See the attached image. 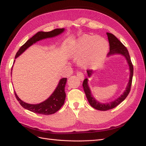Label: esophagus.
I'll return each instance as SVG.
<instances>
[{
	"label": "esophagus",
	"mask_w": 146,
	"mask_h": 146,
	"mask_svg": "<svg viewBox=\"0 0 146 146\" xmlns=\"http://www.w3.org/2000/svg\"><path fill=\"white\" fill-rule=\"evenodd\" d=\"M76 74H77V76L78 77L81 81L83 80V79H84V74H83V73H81L80 72H78Z\"/></svg>",
	"instance_id": "34e87169"
}]
</instances>
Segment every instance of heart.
I'll use <instances>...</instances> for the list:
<instances>
[{"mask_svg": "<svg viewBox=\"0 0 146 146\" xmlns=\"http://www.w3.org/2000/svg\"><path fill=\"white\" fill-rule=\"evenodd\" d=\"M70 53L79 58L84 68H98L102 65L109 50V43L103 37L83 35L69 45Z\"/></svg>", "mask_w": 146, "mask_h": 146, "instance_id": "obj_1", "label": "heart"}]
</instances>
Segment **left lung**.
<instances>
[{
	"label": "left lung",
	"mask_w": 146,
	"mask_h": 146,
	"mask_svg": "<svg viewBox=\"0 0 146 146\" xmlns=\"http://www.w3.org/2000/svg\"><path fill=\"white\" fill-rule=\"evenodd\" d=\"M108 40L110 43V52L108 54V57H110L113 55H121L125 58L126 62L129 66V80L128 83L126 86V90H124L123 94L120 96L118 97L114 101H111L108 103H101L95 99V98L93 96L91 93L90 88L88 86V78L93 76L94 73V72L92 70H87L88 73V78L84 79L83 83V86L84 91L85 93L86 96L88 101L91 106L94 108V109L100 111H107L109 110L113 109L114 108L117 106L118 104H119L121 102L126 99L127 96L128 94L129 93L131 90V86L132 84V80H133V65L132 64L131 58L129 54L127 49L125 47V46L122 43L116 36L111 33H106Z\"/></svg>",
	"instance_id": "left-lung-1"
}]
</instances>
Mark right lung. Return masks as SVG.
I'll return each instance as SVG.
<instances>
[{
	"instance_id": "right-lung-1",
	"label": "right lung",
	"mask_w": 146,
	"mask_h": 146,
	"mask_svg": "<svg viewBox=\"0 0 146 146\" xmlns=\"http://www.w3.org/2000/svg\"><path fill=\"white\" fill-rule=\"evenodd\" d=\"M65 29H56L52 30V31L45 32H38L35 35H33L32 38L27 40L25 44L20 47L17 53H16L15 59L19 57L20 55L25 52V51L32 46L33 44L36 43L44 39L53 38L56 36H58L65 32ZM14 60V62H15ZM13 62V63H14ZM12 74V72H11ZM67 78H63L60 81L58 84L56 88L53 93L51 94L48 98H47L43 102L38 104H29L23 101L19 98L17 94L15 91V95L18 100L20 105L25 109L29 110L35 113L41 114L45 115L52 114L55 113L56 111H58L62 107L66 98V93L65 91V84L66 83Z\"/></svg>"
}]
</instances>
